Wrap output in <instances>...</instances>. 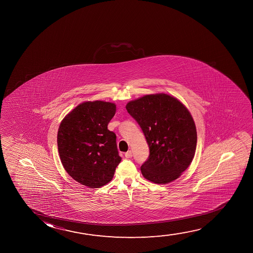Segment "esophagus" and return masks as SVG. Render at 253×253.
<instances>
[{
	"label": "esophagus",
	"mask_w": 253,
	"mask_h": 253,
	"mask_svg": "<svg viewBox=\"0 0 253 253\" xmlns=\"http://www.w3.org/2000/svg\"><path fill=\"white\" fill-rule=\"evenodd\" d=\"M125 156L126 158H131L132 156H133V155H132L131 150H128V151H127V152L125 153Z\"/></svg>",
	"instance_id": "esophagus-1"
}]
</instances>
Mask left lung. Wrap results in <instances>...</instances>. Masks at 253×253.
<instances>
[{"label": "left lung", "mask_w": 253, "mask_h": 253, "mask_svg": "<svg viewBox=\"0 0 253 253\" xmlns=\"http://www.w3.org/2000/svg\"><path fill=\"white\" fill-rule=\"evenodd\" d=\"M142 128L149 147L141 167L143 177L156 184L178 179L194 159L197 131L187 107L169 94L145 95L126 104Z\"/></svg>", "instance_id": "left-lung-1"}]
</instances>
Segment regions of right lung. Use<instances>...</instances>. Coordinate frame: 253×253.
Wrapping results in <instances>:
<instances>
[{
	"label": "right lung",
	"mask_w": 253,
	"mask_h": 253,
	"mask_svg": "<svg viewBox=\"0 0 253 253\" xmlns=\"http://www.w3.org/2000/svg\"><path fill=\"white\" fill-rule=\"evenodd\" d=\"M116 113V104L87 101L64 118L57 142L63 167L73 179L90 188L110 182L121 162L116 134L108 124Z\"/></svg>",
	"instance_id": "1"
}]
</instances>
